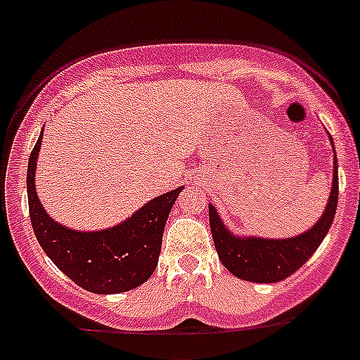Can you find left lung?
<instances>
[{"mask_svg":"<svg viewBox=\"0 0 360 360\" xmlns=\"http://www.w3.org/2000/svg\"><path fill=\"white\" fill-rule=\"evenodd\" d=\"M338 193H340L338 157L334 152V180H332L327 208H325L321 219H318L316 224L306 233L295 238H281V240L235 237L222 224L217 210L208 205L212 238H214L219 259L233 276L244 281H251V283H277V281L286 279L293 272H297L320 248L321 240L334 221L338 196H340Z\"/></svg>","mask_w":360,"mask_h":360,"instance_id":"obj_1","label":"left lung"}]
</instances>
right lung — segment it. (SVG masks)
I'll list each match as a JSON object with an SVG mask.
<instances>
[{"label": "right lung", "mask_w": 360, "mask_h": 360, "mask_svg": "<svg viewBox=\"0 0 360 360\" xmlns=\"http://www.w3.org/2000/svg\"><path fill=\"white\" fill-rule=\"evenodd\" d=\"M40 141L42 136L30 155L26 186L30 219L44 252L65 276L88 292L108 295L143 285L155 270L167 215L184 187L148 201L115 228L74 231L54 222L37 196L35 169Z\"/></svg>", "instance_id": "1"}]
</instances>
